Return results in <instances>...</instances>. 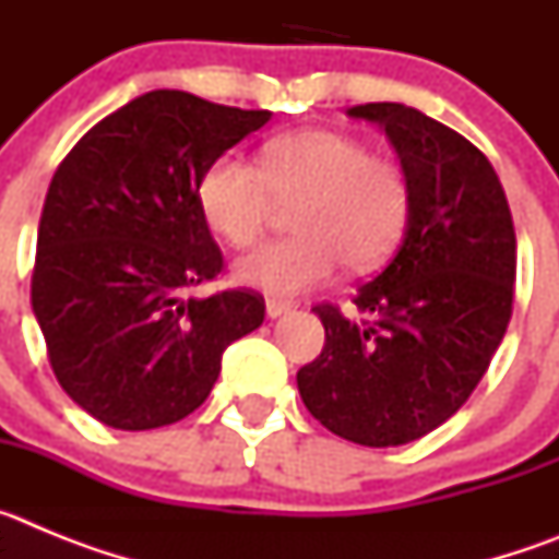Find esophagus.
<instances>
[{"label": "esophagus", "mask_w": 559, "mask_h": 559, "mask_svg": "<svg viewBox=\"0 0 559 559\" xmlns=\"http://www.w3.org/2000/svg\"><path fill=\"white\" fill-rule=\"evenodd\" d=\"M290 308H294V305L280 302V299H269V302H265V313H269V319H280V316L290 313Z\"/></svg>", "instance_id": "34e87169"}]
</instances>
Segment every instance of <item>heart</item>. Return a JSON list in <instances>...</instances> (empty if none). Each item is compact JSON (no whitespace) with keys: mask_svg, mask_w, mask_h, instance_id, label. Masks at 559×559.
Instances as JSON below:
<instances>
[{"mask_svg":"<svg viewBox=\"0 0 559 559\" xmlns=\"http://www.w3.org/2000/svg\"><path fill=\"white\" fill-rule=\"evenodd\" d=\"M199 210L229 246L263 235L274 199L296 204V237L257 246L235 263V280L271 299L319 288L344 263L353 271L380 265L397 246L408 215V185L397 165L347 133L294 131L265 145L263 165L221 153L195 187Z\"/></svg>","mask_w":559,"mask_h":559,"instance_id":"1","label":"heart"}]
</instances>
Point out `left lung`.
<instances>
[{"label": "left lung", "instance_id": "8db88e82", "mask_svg": "<svg viewBox=\"0 0 559 559\" xmlns=\"http://www.w3.org/2000/svg\"><path fill=\"white\" fill-rule=\"evenodd\" d=\"M347 117L386 131L408 185L403 240L360 285L349 322L333 305L322 355L296 372L308 412L355 445H406L462 408L512 316L515 229L496 170L473 142L403 103Z\"/></svg>", "mask_w": 559, "mask_h": 559}]
</instances>
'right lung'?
<instances>
[{"mask_svg": "<svg viewBox=\"0 0 559 559\" xmlns=\"http://www.w3.org/2000/svg\"><path fill=\"white\" fill-rule=\"evenodd\" d=\"M269 120L156 88L97 122L49 181L29 299L58 383L103 426L185 419L226 347L263 324L254 290L187 294L224 269L201 173Z\"/></svg>", "mask_w": 559, "mask_h": 559, "instance_id": "right-lung-1", "label": "right lung"}]
</instances>
